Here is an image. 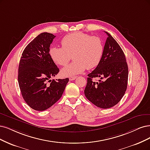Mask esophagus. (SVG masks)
I'll return each mask as SVG.
<instances>
[{
    "label": "esophagus",
    "mask_w": 150,
    "mask_h": 150,
    "mask_svg": "<svg viewBox=\"0 0 150 150\" xmlns=\"http://www.w3.org/2000/svg\"><path fill=\"white\" fill-rule=\"evenodd\" d=\"M77 78V76H72V77H69V81H73L74 79H76Z\"/></svg>",
    "instance_id": "obj_1"
}]
</instances>
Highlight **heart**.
I'll list each match as a JSON object with an SVG mask.
<instances>
[{"mask_svg": "<svg viewBox=\"0 0 150 150\" xmlns=\"http://www.w3.org/2000/svg\"><path fill=\"white\" fill-rule=\"evenodd\" d=\"M62 47L53 46L50 50V56L54 63L64 66L73 56L71 64L61 70V74L72 77L83 73L87 68L91 69L99 65L104 54V44L99 37L82 32L67 35L61 40Z\"/></svg>", "mask_w": 150, "mask_h": 150, "instance_id": "1", "label": "heart"}]
</instances>
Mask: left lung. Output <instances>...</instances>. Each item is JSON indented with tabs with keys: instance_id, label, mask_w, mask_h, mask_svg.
Masks as SVG:
<instances>
[{
	"instance_id": "left-lung-1",
	"label": "left lung",
	"mask_w": 150,
	"mask_h": 150,
	"mask_svg": "<svg viewBox=\"0 0 150 150\" xmlns=\"http://www.w3.org/2000/svg\"><path fill=\"white\" fill-rule=\"evenodd\" d=\"M107 38L104 54L96 68L87 75L84 89L86 98L93 104L108 108L117 104L127 88L128 69L125 56L115 40L105 32ZM100 78L99 82L92 81Z\"/></svg>"
}]
</instances>
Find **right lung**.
<instances>
[{
  "instance_id": "obj_1",
  "label": "right lung",
  "mask_w": 150,
  "mask_h": 150,
  "mask_svg": "<svg viewBox=\"0 0 150 150\" xmlns=\"http://www.w3.org/2000/svg\"><path fill=\"white\" fill-rule=\"evenodd\" d=\"M55 37L52 33H40L26 46L20 58V89L25 102L35 110L43 111L54 104L69 81V78L50 79L59 71L49 53Z\"/></svg>"
}]
</instances>
